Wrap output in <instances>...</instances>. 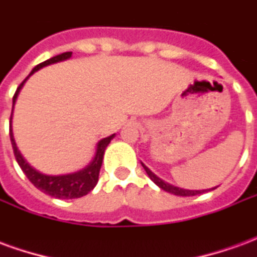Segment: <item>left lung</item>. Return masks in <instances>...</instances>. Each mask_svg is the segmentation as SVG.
<instances>
[{"label": "left lung", "instance_id": "obj_1", "mask_svg": "<svg viewBox=\"0 0 257 257\" xmlns=\"http://www.w3.org/2000/svg\"><path fill=\"white\" fill-rule=\"evenodd\" d=\"M142 165H143L145 171L147 172V175H149V178H150L151 180L158 186V187H161L162 190H165V191H168V193H172L175 194V195H182V197H193V195H197V194L205 193V190H202V191H199V190L198 191H197V190H184V189H179V187H175V186H172V184L165 183L164 180H161L158 176H156L154 173L151 172L150 169L146 167L145 164H142Z\"/></svg>", "mask_w": 257, "mask_h": 257}]
</instances>
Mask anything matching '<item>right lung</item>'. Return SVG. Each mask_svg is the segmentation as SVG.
Masks as SVG:
<instances>
[{"label": "right lung", "instance_id": "right-lung-1", "mask_svg": "<svg viewBox=\"0 0 257 257\" xmlns=\"http://www.w3.org/2000/svg\"><path fill=\"white\" fill-rule=\"evenodd\" d=\"M73 52H64L62 55H58L55 58H51L42 62L38 66L33 68V71L30 73V75L33 73H36L37 70L45 67L48 64L56 63V62H62V60H66V59L71 58ZM29 75V77H30ZM27 77V78H29ZM27 78L22 82V84L18 86V89L15 92L14 95V106L15 101L18 99V95H19L22 86L25 84ZM14 111V110H12ZM9 136H11V143H12V149H14V154L16 161L19 164V167L22 168V171L25 172V175L27 176V179L30 180L31 183L36 186L37 189L41 190L42 193L48 194L51 197H55V198L60 199H71V198H79V197H84L86 194L93 190V187L97 183L99 180V172H100L101 162H103V156H104V150L108 146V143L111 142V139L114 138V135L108 136L106 139H103L99 142L97 145V150H96V156L93 158V161L90 162L89 165L86 168H84L82 171L75 173H70V175H63V176H48V175H42L38 171H36L34 168L29 165V162L26 161L23 156L20 154V151L18 150L16 147V143H15L14 134H12V114H11V119H9Z\"/></svg>", "mask_w": 257, "mask_h": 257}]
</instances>
